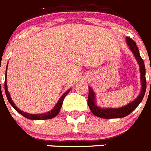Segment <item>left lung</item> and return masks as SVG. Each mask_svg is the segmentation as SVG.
<instances>
[{
    "label": "left lung",
    "instance_id": "1",
    "mask_svg": "<svg viewBox=\"0 0 151 151\" xmlns=\"http://www.w3.org/2000/svg\"><path fill=\"white\" fill-rule=\"evenodd\" d=\"M126 42L129 46V49L132 54H134V58L138 62L140 69V78H141V90L139 95L136 97L134 101L126 104L125 106L119 108H102L97 106L96 104V94L93 89L89 86L88 87V105L90 108L92 113L97 117H101L103 119H116L122 118L129 114H130L134 110H135L137 106L140 104V103L143 100L146 91L147 82L145 78V66L143 60L139 54L138 47L136 43L132 38L126 37Z\"/></svg>",
    "mask_w": 151,
    "mask_h": 151
}]
</instances>
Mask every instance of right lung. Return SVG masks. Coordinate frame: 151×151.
Returning a JSON list of instances; mask_svg holds the SVG:
<instances>
[{
	"label": "right lung",
	"instance_id": "obj_1",
	"mask_svg": "<svg viewBox=\"0 0 151 151\" xmlns=\"http://www.w3.org/2000/svg\"><path fill=\"white\" fill-rule=\"evenodd\" d=\"M7 66L8 63L6 65V74H5V82H4V89H5V93H6V96L7 97L8 101L10 102V104H11V106H13L19 113H20L21 115L23 116L24 117L29 119H32V120H45V119H52L54 117L57 116L59 113L60 110L61 109V106H62L63 102V100L65 98V97L66 96V94L70 91L71 89H69V90L66 91L60 97V98L59 99V101H57V103L55 104V106H54V108L52 109L50 111L47 112L45 113H41V114H30V113H26V112L22 111L21 110H19L18 107L15 105V104L13 103V100H12L11 97H10V94L8 91L7 89V85H6V70H7Z\"/></svg>",
	"mask_w": 151,
	"mask_h": 151
}]
</instances>
